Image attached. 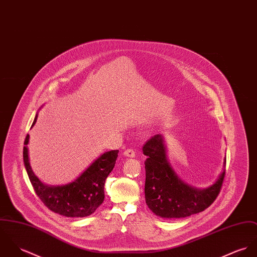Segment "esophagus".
<instances>
[{
  "instance_id": "1",
  "label": "esophagus",
  "mask_w": 257,
  "mask_h": 257,
  "mask_svg": "<svg viewBox=\"0 0 257 257\" xmlns=\"http://www.w3.org/2000/svg\"><path fill=\"white\" fill-rule=\"evenodd\" d=\"M124 156L126 157H130V158H134L136 156V151L134 149H127L124 152Z\"/></svg>"
}]
</instances>
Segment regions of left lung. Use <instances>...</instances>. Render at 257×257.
Segmentation results:
<instances>
[{"instance_id": "obj_1", "label": "left lung", "mask_w": 257, "mask_h": 257, "mask_svg": "<svg viewBox=\"0 0 257 257\" xmlns=\"http://www.w3.org/2000/svg\"><path fill=\"white\" fill-rule=\"evenodd\" d=\"M143 153L147 156L145 198L156 215L168 219L185 218L204 211L218 197L226 171L212 186L199 190L185 184L171 170L161 135L148 140Z\"/></svg>"}]
</instances>
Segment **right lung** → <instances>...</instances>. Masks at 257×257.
Returning <instances> with one entry per match:
<instances>
[{
	"instance_id": "add662e5",
	"label": "right lung",
	"mask_w": 257,
	"mask_h": 257,
	"mask_svg": "<svg viewBox=\"0 0 257 257\" xmlns=\"http://www.w3.org/2000/svg\"><path fill=\"white\" fill-rule=\"evenodd\" d=\"M37 115L32 126L35 124ZM31 126V127H32ZM29 135L25 140L24 162L33 189L41 202L54 213L65 217L82 218L91 215L104 200V183L113 170L118 150L105 152L72 183L62 186L43 184L33 173L29 160Z\"/></svg>"
}]
</instances>
